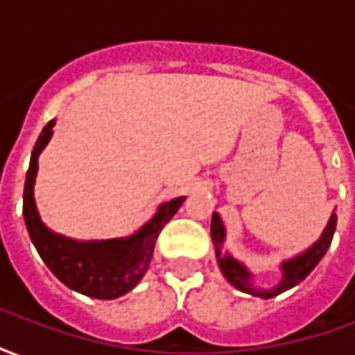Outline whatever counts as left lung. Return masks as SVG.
<instances>
[{
  "label": "left lung",
  "instance_id": "left-lung-1",
  "mask_svg": "<svg viewBox=\"0 0 355 355\" xmlns=\"http://www.w3.org/2000/svg\"><path fill=\"white\" fill-rule=\"evenodd\" d=\"M336 228V215L333 213V216L329 218L327 228L323 230L321 234L320 241H315L308 251H304L302 254H298L295 259H291V261L283 262V279L282 283L274 287L272 291H259L257 287L251 285V274L247 272L245 266L243 264H239L236 259H232L228 253H223V245L224 241V226L223 220H220V216L213 215V220H211V238L215 241L216 247V259H218V266L223 270L224 277L228 279V282L236 287V289L243 291V293H249V295H253V297H261V298H272L277 297L279 293L283 291L291 289V287H295L298 283L304 279L306 275L312 272L315 264L323 259V254L327 251V247L331 245V239H333V234H335Z\"/></svg>",
  "mask_w": 355,
  "mask_h": 355
}]
</instances>
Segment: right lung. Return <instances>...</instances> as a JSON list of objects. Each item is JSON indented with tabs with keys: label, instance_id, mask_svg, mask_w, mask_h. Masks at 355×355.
<instances>
[{
	"label": "right lung",
	"instance_id": "right-lung-1",
	"mask_svg": "<svg viewBox=\"0 0 355 355\" xmlns=\"http://www.w3.org/2000/svg\"><path fill=\"white\" fill-rule=\"evenodd\" d=\"M55 119L43 127L30 157V169L24 184V220L28 234L37 253L53 274L66 287L93 298H117L129 291L146 274L152 261L155 239L163 226L175 216L184 198L163 203L155 216L140 228L135 236L106 241H73L62 238L42 223L34 201V182L37 175V155L53 135Z\"/></svg>",
	"mask_w": 355,
	"mask_h": 355
}]
</instances>
